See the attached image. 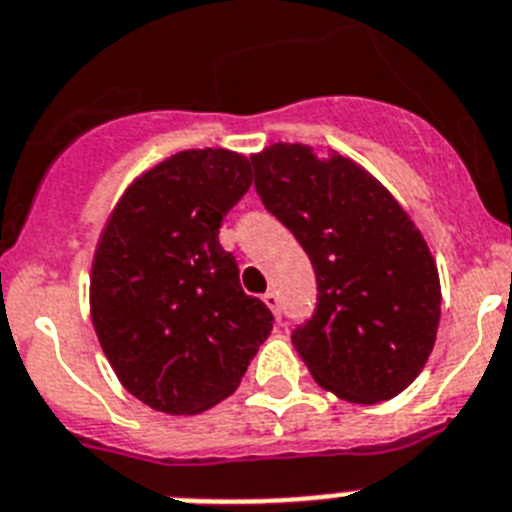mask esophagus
<instances>
[{
    "label": "esophagus",
    "mask_w": 512,
    "mask_h": 512,
    "mask_svg": "<svg viewBox=\"0 0 512 512\" xmlns=\"http://www.w3.org/2000/svg\"><path fill=\"white\" fill-rule=\"evenodd\" d=\"M262 301H265V304L270 306V311H273L275 317H278V314H281V309H278V293H275V291H268V293H265V296H262Z\"/></svg>",
    "instance_id": "esophagus-1"
}]
</instances>
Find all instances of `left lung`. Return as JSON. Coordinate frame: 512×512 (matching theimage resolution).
<instances>
[{"instance_id":"8db88e82","label":"left lung","mask_w":512,"mask_h":512,"mask_svg":"<svg viewBox=\"0 0 512 512\" xmlns=\"http://www.w3.org/2000/svg\"><path fill=\"white\" fill-rule=\"evenodd\" d=\"M265 208L317 273V309L291 342L345 402L397 397L425 368L441 322L438 268L394 195L353 159L273 144L252 157Z\"/></svg>"}]
</instances>
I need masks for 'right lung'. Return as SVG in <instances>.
Returning <instances> with one entry per match:
<instances>
[{
	"instance_id": "add662e5",
	"label": "right lung",
	"mask_w": 512,
	"mask_h": 512,
	"mask_svg": "<svg viewBox=\"0 0 512 512\" xmlns=\"http://www.w3.org/2000/svg\"><path fill=\"white\" fill-rule=\"evenodd\" d=\"M252 159L188 149L136 177L97 242L90 311L102 353L139 402L198 415L237 389L273 314L239 286L219 242Z\"/></svg>"
}]
</instances>
